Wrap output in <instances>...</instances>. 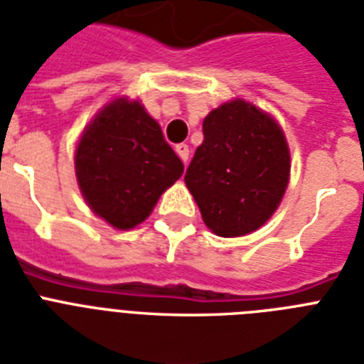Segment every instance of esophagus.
Masks as SVG:
<instances>
[{
  "label": "esophagus",
  "instance_id": "esophagus-1",
  "mask_svg": "<svg viewBox=\"0 0 364 364\" xmlns=\"http://www.w3.org/2000/svg\"><path fill=\"white\" fill-rule=\"evenodd\" d=\"M174 150H176V154L180 156V159L184 161V165L188 164V159H190V146H188V144H184V142H180V144H176V146H174Z\"/></svg>",
  "mask_w": 364,
  "mask_h": 364
}]
</instances>
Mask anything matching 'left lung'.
Returning <instances> with one entry per match:
<instances>
[{
  "mask_svg": "<svg viewBox=\"0 0 364 364\" xmlns=\"http://www.w3.org/2000/svg\"><path fill=\"white\" fill-rule=\"evenodd\" d=\"M203 136L184 176L200 216L220 237L255 231L286 193V136L269 114L240 100L212 110Z\"/></svg>",
  "mask_w": 364,
  "mask_h": 364,
  "instance_id": "1",
  "label": "left lung"
}]
</instances>
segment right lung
Segmentation results:
<instances>
[{
	"label": "right lung",
	"instance_id": "add662e5",
	"mask_svg": "<svg viewBox=\"0 0 364 364\" xmlns=\"http://www.w3.org/2000/svg\"><path fill=\"white\" fill-rule=\"evenodd\" d=\"M78 186L90 208L116 229L144 222L159 196L184 173L158 122L141 103L116 100L78 142Z\"/></svg>",
	"mask_w": 364,
	"mask_h": 364
}]
</instances>
